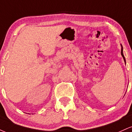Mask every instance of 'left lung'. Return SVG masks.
I'll return each mask as SVG.
<instances>
[{"mask_svg": "<svg viewBox=\"0 0 132 132\" xmlns=\"http://www.w3.org/2000/svg\"><path fill=\"white\" fill-rule=\"evenodd\" d=\"M121 45V47H122V48H121V54H122V57H123L124 62H125V64H126V60H125V57H124V55H123V47H122V45Z\"/></svg>", "mask_w": 132, "mask_h": 132, "instance_id": "1", "label": "left lung"}]
</instances>
